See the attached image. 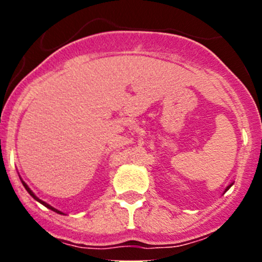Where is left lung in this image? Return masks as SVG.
<instances>
[{"label": "left lung", "mask_w": 262, "mask_h": 262, "mask_svg": "<svg viewBox=\"0 0 262 262\" xmlns=\"http://www.w3.org/2000/svg\"><path fill=\"white\" fill-rule=\"evenodd\" d=\"M232 186V185H229V186H227V189H226V191H227V190H228L229 189V187H231Z\"/></svg>", "instance_id": "1"}]
</instances>
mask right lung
<instances>
[{"instance_id": "add662e5", "label": "right lung", "mask_w": 262, "mask_h": 262, "mask_svg": "<svg viewBox=\"0 0 262 262\" xmlns=\"http://www.w3.org/2000/svg\"><path fill=\"white\" fill-rule=\"evenodd\" d=\"M21 182H23L24 187H25V189H26V190H28V192H29V194H30V195H31V196H33V198H34V199H35V200H38V202H39V203H41V204H43V205H44V207L49 208V209H50V210H53V212H55V213H59V214H63V213H60V212H59V210H57V209H54V208H53V207H50V205H49V204H47V203H46V202H43V200H40V199H39V198H36V196H35V195H34V192H33V191H31V190H30V189H29V186H28V185H26V184H25V182H24L23 180H21Z\"/></svg>"}]
</instances>
